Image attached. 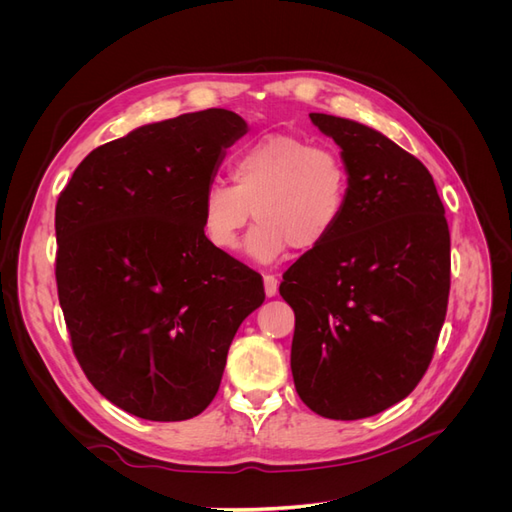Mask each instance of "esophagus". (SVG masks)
Masks as SVG:
<instances>
[{
	"label": "esophagus",
	"instance_id": "obj_1",
	"mask_svg": "<svg viewBox=\"0 0 512 512\" xmlns=\"http://www.w3.org/2000/svg\"><path fill=\"white\" fill-rule=\"evenodd\" d=\"M277 277L275 275H265V292H267V297H275L277 294Z\"/></svg>",
	"mask_w": 512,
	"mask_h": 512
}]
</instances>
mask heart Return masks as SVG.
Here are the masks:
<instances>
[{
	"mask_svg": "<svg viewBox=\"0 0 512 512\" xmlns=\"http://www.w3.org/2000/svg\"><path fill=\"white\" fill-rule=\"evenodd\" d=\"M230 183L211 181L200 198V228L218 252H235L254 215L247 252L273 262L312 252L342 220L350 170L342 153L294 134H269L247 145L230 164Z\"/></svg>",
	"mask_w": 512,
	"mask_h": 512,
	"instance_id": "b5f03b06",
	"label": "heart"
}]
</instances>
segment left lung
<instances>
[{"mask_svg": "<svg viewBox=\"0 0 512 512\" xmlns=\"http://www.w3.org/2000/svg\"><path fill=\"white\" fill-rule=\"evenodd\" d=\"M342 147V220L284 273L294 309L290 367L303 404L335 421L408 397L433 359L451 290V232L429 170L391 138L309 113Z\"/></svg>", "mask_w": 512, "mask_h": 512, "instance_id": "left-lung-1", "label": "left lung"}]
</instances>
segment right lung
<instances>
[{"instance_id": "right-lung-1", "label": "right lung", "mask_w": 512, "mask_h": 512, "mask_svg": "<svg viewBox=\"0 0 512 512\" xmlns=\"http://www.w3.org/2000/svg\"><path fill=\"white\" fill-rule=\"evenodd\" d=\"M247 123L185 113L100 145L55 207V280L76 361L111 404L147 421L198 416L218 393L258 273L211 247L200 198Z\"/></svg>"}]
</instances>
